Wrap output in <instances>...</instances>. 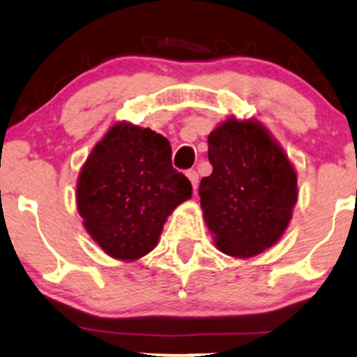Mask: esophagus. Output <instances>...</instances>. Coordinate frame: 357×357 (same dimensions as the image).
<instances>
[{
    "label": "esophagus",
    "instance_id": "34e87169",
    "mask_svg": "<svg viewBox=\"0 0 357 357\" xmlns=\"http://www.w3.org/2000/svg\"><path fill=\"white\" fill-rule=\"evenodd\" d=\"M186 176H188V179H190L191 181V184H192V190H196V188H198V173H196L195 169H190V171H186Z\"/></svg>",
    "mask_w": 357,
    "mask_h": 357
}]
</instances>
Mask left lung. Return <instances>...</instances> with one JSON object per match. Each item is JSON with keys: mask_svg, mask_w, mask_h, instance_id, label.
<instances>
[{"mask_svg": "<svg viewBox=\"0 0 357 357\" xmlns=\"http://www.w3.org/2000/svg\"><path fill=\"white\" fill-rule=\"evenodd\" d=\"M213 173L202 179L204 221L220 252L255 257L284 235L297 203V174L255 119H227L208 136Z\"/></svg>", "mask_w": 357, "mask_h": 357, "instance_id": "left-lung-1", "label": "left lung"}]
</instances>
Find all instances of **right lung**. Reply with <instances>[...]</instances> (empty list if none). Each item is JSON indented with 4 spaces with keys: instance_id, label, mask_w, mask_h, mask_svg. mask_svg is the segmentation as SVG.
Returning a JSON list of instances; mask_svg holds the SVG:
<instances>
[{
    "instance_id": "obj_1",
    "label": "right lung",
    "mask_w": 357,
    "mask_h": 357,
    "mask_svg": "<svg viewBox=\"0 0 357 357\" xmlns=\"http://www.w3.org/2000/svg\"><path fill=\"white\" fill-rule=\"evenodd\" d=\"M191 183L171 165L169 141L119 122L96 144L77 181V208L109 257L134 261L158 245L167 216L191 198Z\"/></svg>"
}]
</instances>
